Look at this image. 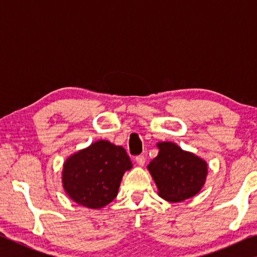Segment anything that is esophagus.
<instances>
[{
    "label": "esophagus",
    "mask_w": 257,
    "mask_h": 257,
    "mask_svg": "<svg viewBox=\"0 0 257 257\" xmlns=\"http://www.w3.org/2000/svg\"><path fill=\"white\" fill-rule=\"evenodd\" d=\"M135 160H136L137 164L141 165V167H143V165L145 164V161H146L144 155H138V156H136V159H135Z\"/></svg>",
    "instance_id": "esophagus-1"
}]
</instances>
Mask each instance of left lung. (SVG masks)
I'll list each match as a JSON object with an SVG mask.
<instances>
[{
	"label": "left lung",
	"instance_id": "1",
	"mask_svg": "<svg viewBox=\"0 0 257 257\" xmlns=\"http://www.w3.org/2000/svg\"><path fill=\"white\" fill-rule=\"evenodd\" d=\"M156 147L159 154L147 165V170L158 187L159 196L177 203L197 195L206 181V161L172 142H160Z\"/></svg>",
	"mask_w": 257,
	"mask_h": 257
}]
</instances>
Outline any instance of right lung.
Listing matches in <instances>:
<instances>
[{
  "instance_id": "add662e5",
  "label": "right lung",
  "mask_w": 257,
  "mask_h": 257,
  "mask_svg": "<svg viewBox=\"0 0 257 257\" xmlns=\"http://www.w3.org/2000/svg\"><path fill=\"white\" fill-rule=\"evenodd\" d=\"M133 168L127 152L108 141H97L64 161L62 186L79 205L99 210L111 203L125 171Z\"/></svg>"
}]
</instances>
